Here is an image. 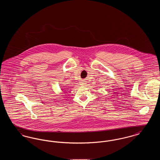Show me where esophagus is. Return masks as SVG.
Wrapping results in <instances>:
<instances>
[{"instance_id": "34e87169", "label": "esophagus", "mask_w": 160, "mask_h": 160, "mask_svg": "<svg viewBox=\"0 0 160 160\" xmlns=\"http://www.w3.org/2000/svg\"><path fill=\"white\" fill-rule=\"evenodd\" d=\"M81 83H82V84H85V82L83 81V82H82Z\"/></svg>"}]
</instances>
